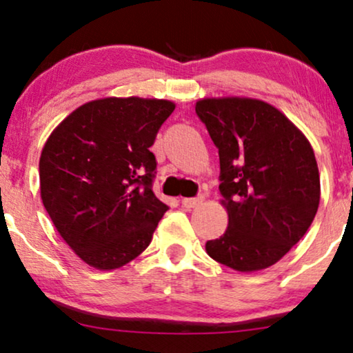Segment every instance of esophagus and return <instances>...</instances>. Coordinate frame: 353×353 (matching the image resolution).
Masks as SVG:
<instances>
[{
	"label": "esophagus",
	"mask_w": 353,
	"mask_h": 353,
	"mask_svg": "<svg viewBox=\"0 0 353 353\" xmlns=\"http://www.w3.org/2000/svg\"><path fill=\"white\" fill-rule=\"evenodd\" d=\"M202 197H185V199H181V204L183 207H186V209H194L199 204H202Z\"/></svg>",
	"instance_id": "34e87169"
}]
</instances>
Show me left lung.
I'll return each mask as SVG.
<instances>
[{
	"mask_svg": "<svg viewBox=\"0 0 353 353\" xmlns=\"http://www.w3.org/2000/svg\"><path fill=\"white\" fill-rule=\"evenodd\" d=\"M196 114L219 148L220 204L228 212V228L207 241V254L236 272L272 267L307 233L320 205L312 144L262 99L202 98Z\"/></svg>",
	"mask_w": 353,
	"mask_h": 353,
	"instance_id": "1",
	"label": "left lung"
}]
</instances>
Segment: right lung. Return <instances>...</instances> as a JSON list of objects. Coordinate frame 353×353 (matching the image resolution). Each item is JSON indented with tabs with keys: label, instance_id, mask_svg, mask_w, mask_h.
I'll return each mask as SVG.
<instances>
[{
	"label": "right lung",
	"instance_id": "obj_1",
	"mask_svg": "<svg viewBox=\"0 0 353 353\" xmlns=\"http://www.w3.org/2000/svg\"><path fill=\"white\" fill-rule=\"evenodd\" d=\"M175 103L101 98L70 112L40 156V194L57 233L101 272L137 259L168 207L152 191L149 151Z\"/></svg>",
	"mask_w": 353,
	"mask_h": 353
}]
</instances>
